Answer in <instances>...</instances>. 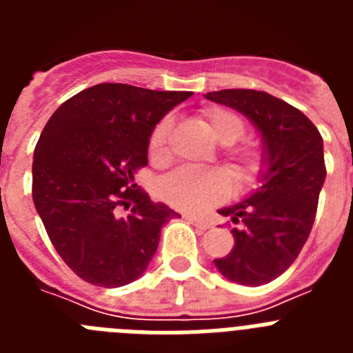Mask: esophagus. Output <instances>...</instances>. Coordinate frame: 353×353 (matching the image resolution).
<instances>
[{
  "mask_svg": "<svg viewBox=\"0 0 353 353\" xmlns=\"http://www.w3.org/2000/svg\"><path fill=\"white\" fill-rule=\"evenodd\" d=\"M185 217L189 221H192L196 226L201 228V230H208V228H212V221L210 219H205V217H199V215H185Z\"/></svg>",
  "mask_w": 353,
  "mask_h": 353,
  "instance_id": "1",
  "label": "esophagus"
}]
</instances>
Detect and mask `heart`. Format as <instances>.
<instances>
[{"mask_svg": "<svg viewBox=\"0 0 353 353\" xmlns=\"http://www.w3.org/2000/svg\"><path fill=\"white\" fill-rule=\"evenodd\" d=\"M201 120L208 132L223 145H233L245 134V121L230 109L207 108L201 113ZM170 130L171 118H162L150 134L148 150L155 161L166 159ZM228 161L239 182H249L254 179L261 166V155L252 148L236 150L228 155ZM228 174L215 168H180L159 182V194L166 203L191 212L203 210L208 205L217 203L228 194Z\"/></svg>", "mask_w": 353, "mask_h": 353, "instance_id": "b5f03b06", "label": "heart"}]
</instances>
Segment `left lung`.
<instances>
[{
  "instance_id": "left-lung-1",
  "label": "left lung",
  "mask_w": 353,
  "mask_h": 353,
  "mask_svg": "<svg viewBox=\"0 0 353 353\" xmlns=\"http://www.w3.org/2000/svg\"><path fill=\"white\" fill-rule=\"evenodd\" d=\"M205 97L248 117L261 134V185L219 210L239 228L232 230V252L214 263L230 281L265 285L288 269L310 236L327 174L323 139L302 111L267 92L221 90Z\"/></svg>"
}]
</instances>
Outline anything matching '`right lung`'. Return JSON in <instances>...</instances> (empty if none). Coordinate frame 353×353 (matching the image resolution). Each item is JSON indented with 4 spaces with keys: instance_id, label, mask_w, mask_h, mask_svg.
I'll return each mask as SVG.
<instances>
[{
    "instance_id": "add662e5",
    "label": "right lung",
    "mask_w": 353,
    "mask_h": 353,
    "mask_svg": "<svg viewBox=\"0 0 353 353\" xmlns=\"http://www.w3.org/2000/svg\"><path fill=\"white\" fill-rule=\"evenodd\" d=\"M191 95L101 83L65 101L43 127L33 203L61 260L84 281L118 288L138 279L161 228L180 217L136 187L134 173L148 164L154 127Z\"/></svg>"
}]
</instances>
